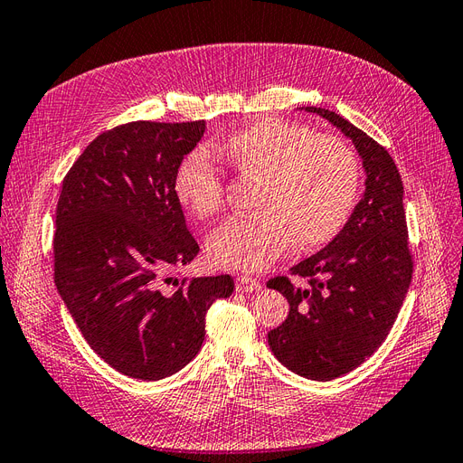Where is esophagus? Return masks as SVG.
<instances>
[{"label":"esophagus","mask_w":463,"mask_h":463,"mask_svg":"<svg viewBox=\"0 0 463 463\" xmlns=\"http://www.w3.org/2000/svg\"><path fill=\"white\" fill-rule=\"evenodd\" d=\"M237 291H260L262 284L255 278H249V276H240L237 278V284H235Z\"/></svg>","instance_id":"1"}]
</instances>
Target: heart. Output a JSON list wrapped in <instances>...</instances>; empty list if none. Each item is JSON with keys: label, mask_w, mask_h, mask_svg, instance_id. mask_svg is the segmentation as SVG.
<instances>
[{"label": "heart", "mask_w": 463, "mask_h": 463, "mask_svg": "<svg viewBox=\"0 0 463 463\" xmlns=\"http://www.w3.org/2000/svg\"><path fill=\"white\" fill-rule=\"evenodd\" d=\"M210 152L241 177L260 179L259 213L223 222L208 235V257L222 269L259 272L296 241L301 249L325 245L355 206L361 185L355 152L305 125L262 119ZM175 197L193 218L208 220L223 208L226 185L213 162L193 154L177 170Z\"/></svg>", "instance_id": "1"}]
</instances>
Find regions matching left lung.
<instances>
[{
    "instance_id": "8db88e82",
    "label": "left lung",
    "mask_w": 463,
    "mask_h": 463,
    "mask_svg": "<svg viewBox=\"0 0 463 463\" xmlns=\"http://www.w3.org/2000/svg\"><path fill=\"white\" fill-rule=\"evenodd\" d=\"M338 128L365 170V193L342 232L301 260L291 274L272 278L289 315L269 332V345L284 367L311 381H332L359 367L383 345L411 284L403 185L388 150L335 111L307 106Z\"/></svg>"
}]
</instances>
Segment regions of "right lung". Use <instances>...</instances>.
Segmentation results:
<instances>
[{"instance_id": "right-lung-1", "label": "right lung", "mask_w": 463, "mask_h": 463, "mask_svg": "<svg viewBox=\"0 0 463 463\" xmlns=\"http://www.w3.org/2000/svg\"><path fill=\"white\" fill-rule=\"evenodd\" d=\"M204 121H133L98 135L67 172L55 210L53 279L82 338L138 381L184 369L228 274L174 278L199 253L175 175Z\"/></svg>"}]
</instances>
